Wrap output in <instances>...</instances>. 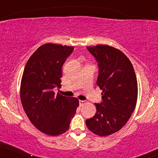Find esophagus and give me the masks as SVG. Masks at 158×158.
<instances>
[{
  "instance_id": "esophagus-1",
  "label": "esophagus",
  "mask_w": 158,
  "mask_h": 158,
  "mask_svg": "<svg viewBox=\"0 0 158 158\" xmlns=\"http://www.w3.org/2000/svg\"><path fill=\"white\" fill-rule=\"evenodd\" d=\"M79 105L82 106H83L85 104V101H84V100H79Z\"/></svg>"
}]
</instances>
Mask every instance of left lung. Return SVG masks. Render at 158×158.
<instances>
[{"instance_id": "obj_1", "label": "left lung", "mask_w": 158, "mask_h": 158, "mask_svg": "<svg viewBox=\"0 0 158 158\" xmlns=\"http://www.w3.org/2000/svg\"><path fill=\"white\" fill-rule=\"evenodd\" d=\"M98 66L97 85L103 91L97 112L86 125L100 136L117 132L125 125L135 110L138 87L132 64L122 52L106 45L87 47Z\"/></svg>"}]
</instances>
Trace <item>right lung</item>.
<instances>
[{
	"label": "right lung",
	"mask_w": 158,
	"mask_h": 158,
	"mask_svg": "<svg viewBox=\"0 0 158 158\" xmlns=\"http://www.w3.org/2000/svg\"><path fill=\"white\" fill-rule=\"evenodd\" d=\"M74 48L47 43L34 52L26 64L20 94L26 115L46 134L65 133L76 113L79 100L54 92L60 86L61 68Z\"/></svg>",
	"instance_id": "add662e5"
}]
</instances>
